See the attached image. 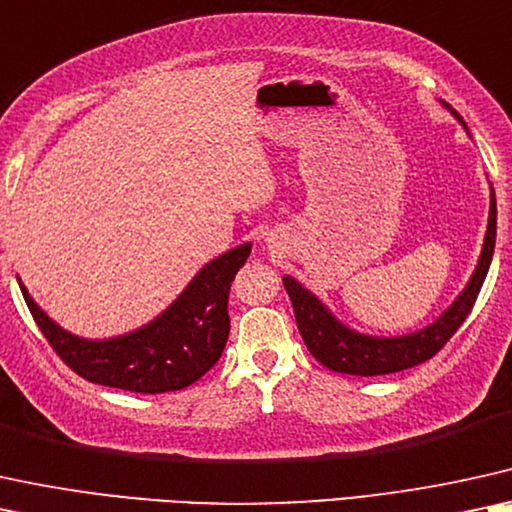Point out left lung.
Here are the masks:
<instances>
[{
    "label": "left lung",
    "mask_w": 512,
    "mask_h": 512,
    "mask_svg": "<svg viewBox=\"0 0 512 512\" xmlns=\"http://www.w3.org/2000/svg\"><path fill=\"white\" fill-rule=\"evenodd\" d=\"M446 106V103H444ZM449 108V106H446ZM451 111V108H449ZM451 115L461 122V127L468 132L461 115L451 111ZM470 137V132H468ZM496 245V193L489 184V219L487 234H484L482 252L477 257L475 271H472L465 288L454 297V302L437 316L428 326L406 335H368L349 328L335 316L328 304L314 295L307 286H302L295 276H283L290 302L295 309V321L300 328V335L314 359H319L323 366L335 373L347 375H387L406 371V368L423 364L430 357H435L446 345V340L454 335L461 323L468 319L472 304L477 300L484 278H487L491 257H494Z\"/></svg>",
    "instance_id": "8db88e82"
}]
</instances>
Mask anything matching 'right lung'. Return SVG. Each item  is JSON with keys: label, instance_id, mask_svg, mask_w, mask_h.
<instances>
[{"label": "right lung", "instance_id": "add662e5", "mask_svg": "<svg viewBox=\"0 0 512 512\" xmlns=\"http://www.w3.org/2000/svg\"><path fill=\"white\" fill-rule=\"evenodd\" d=\"M252 243L236 245L203 264L158 316L111 338H82L66 331L32 300L16 276L32 319L66 364L106 387L163 394L184 390L222 357L229 338V290L250 257Z\"/></svg>", "mask_w": 512, "mask_h": 512}]
</instances>
